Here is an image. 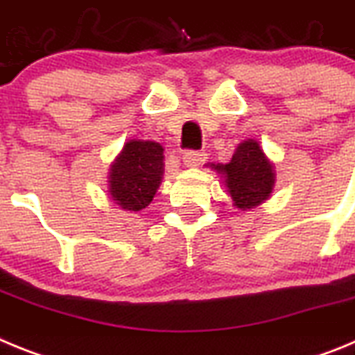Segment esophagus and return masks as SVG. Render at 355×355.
Returning <instances> with one entry per match:
<instances>
[{"mask_svg": "<svg viewBox=\"0 0 355 355\" xmlns=\"http://www.w3.org/2000/svg\"><path fill=\"white\" fill-rule=\"evenodd\" d=\"M206 162V155L200 150H187L183 155V163L187 167H199Z\"/></svg>", "mask_w": 355, "mask_h": 355, "instance_id": "obj_1", "label": "esophagus"}]
</instances>
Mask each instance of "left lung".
Masks as SVG:
<instances>
[{
    "label": "left lung",
    "instance_id": "1",
    "mask_svg": "<svg viewBox=\"0 0 355 355\" xmlns=\"http://www.w3.org/2000/svg\"><path fill=\"white\" fill-rule=\"evenodd\" d=\"M213 167L225 174V184L236 208H254L270 196L274 168L256 140L240 144L227 165Z\"/></svg>",
    "mask_w": 355,
    "mask_h": 355
}]
</instances>
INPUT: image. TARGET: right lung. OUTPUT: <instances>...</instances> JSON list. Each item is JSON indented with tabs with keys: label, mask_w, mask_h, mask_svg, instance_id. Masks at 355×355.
Listing matches in <instances>:
<instances>
[{
	"label": "right lung",
	"mask_w": 355,
	"mask_h": 355,
	"mask_svg": "<svg viewBox=\"0 0 355 355\" xmlns=\"http://www.w3.org/2000/svg\"><path fill=\"white\" fill-rule=\"evenodd\" d=\"M163 174V147L158 142L131 140L110 172V193L122 209L149 206Z\"/></svg>",
	"instance_id": "add662e5"
}]
</instances>
